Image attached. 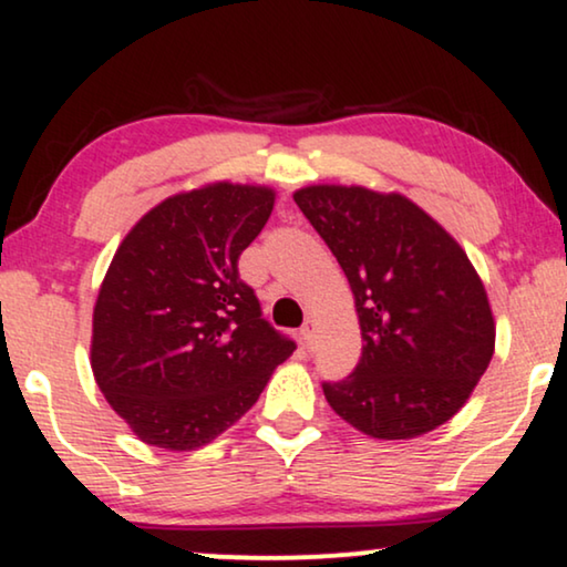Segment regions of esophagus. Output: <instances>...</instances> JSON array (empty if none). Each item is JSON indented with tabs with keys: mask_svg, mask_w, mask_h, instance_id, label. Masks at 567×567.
<instances>
[{
	"mask_svg": "<svg viewBox=\"0 0 567 567\" xmlns=\"http://www.w3.org/2000/svg\"><path fill=\"white\" fill-rule=\"evenodd\" d=\"M315 336H317V324H315V320H305V324H301V340H305V343L312 348V343H315Z\"/></svg>",
	"mask_w": 567,
	"mask_h": 567,
	"instance_id": "34e87169",
	"label": "esophagus"
}]
</instances>
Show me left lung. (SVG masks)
Wrapping results in <instances>:
<instances>
[{
  "mask_svg": "<svg viewBox=\"0 0 567 567\" xmlns=\"http://www.w3.org/2000/svg\"><path fill=\"white\" fill-rule=\"evenodd\" d=\"M293 200L343 268L361 324L353 374L322 384L330 408L384 441L452 421L495 351L491 301L467 252L400 193L307 185Z\"/></svg>",
  "mask_w": 567,
  "mask_h": 567,
  "instance_id": "1",
  "label": "left lung"
}]
</instances>
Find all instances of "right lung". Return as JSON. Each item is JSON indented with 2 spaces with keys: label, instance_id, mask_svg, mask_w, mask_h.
<instances>
[{
  "label": "right lung",
  "instance_id": "right-lung-1",
  "mask_svg": "<svg viewBox=\"0 0 567 567\" xmlns=\"http://www.w3.org/2000/svg\"><path fill=\"white\" fill-rule=\"evenodd\" d=\"M276 190L212 183L146 212L123 237L92 312L100 392L144 444L206 446L235 425L297 343L262 320L237 260Z\"/></svg>",
  "mask_w": 567,
  "mask_h": 567
}]
</instances>
